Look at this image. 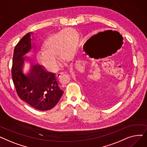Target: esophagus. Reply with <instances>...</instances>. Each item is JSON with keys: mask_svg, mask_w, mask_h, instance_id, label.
<instances>
[{"mask_svg": "<svg viewBox=\"0 0 147 147\" xmlns=\"http://www.w3.org/2000/svg\"><path fill=\"white\" fill-rule=\"evenodd\" d=\"M65 73V72H63V71H61V72H59L58 74H57V76L59 77V78H60V77H61L62 76H63L64 74Z\"/></svg>", "mask_w": 147, "mask_h": 147, "instance_id": "34e87169", "label": "esophagus"}]
</instances>
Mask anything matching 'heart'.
<instances>
[{"instance_id": "1", "label": "heart", "mask_w": 147, "mask_h": 147, "mask_svg": "<svg viewBox=\"0 0 147 147\" xmlns=\"http://www.w3.org/2000/svg\"><path fill=\"white\" fill-rule=\"evenodd\" d=\"M80 43L78 31L72 28L64 29L48 37L38 56L44 64L57 65L59 63L58 56L61 55L63 59H67L70 54L75 55L78 53Z\"/></svg>"}]
</instances>
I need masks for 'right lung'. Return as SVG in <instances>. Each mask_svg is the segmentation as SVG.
I'll use <instances>...</instances> for the list:
<instances>
[{"instance_id": "obj_1", "label": "right lung", "mask_w": 147, "mask_h": 147, "mask_svg": "<svg viewBox=\"0 0 147 147\" xmlns=\"http://www.w3.org/2000/svg\"><path fill=\"white\" fill-rule=\"evenodd\" d=\"M31 34H26L15 46L12 78L17 93L22 101L37 110L46 111L57 104L64 92L58 86L55 74L46 71L40 65H32L27 75L22 73L26 59L24 55L32 48Z\"/></svg>"}]
</instances>
